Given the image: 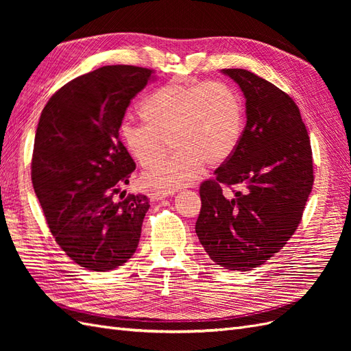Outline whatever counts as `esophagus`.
I'll use <instances>...</instances> for the list:
<instances>
[{"instance_id": "34e87169", "label": "esophagus", "mask_w": 351, "mask_h": 351, "mask_svg": "<svg viewBox=\"0 0 351 351\" xmlns=\"http://www.w3.org/2000/svg\"><path fill=\"white\" fill-rule=\"evenodd\" d=\"M169 195H171V192H164V190L161 192V190H159V192H152L149 197H151L152 200H162V199L168 197Z\"/></svg>"}]
</instances>
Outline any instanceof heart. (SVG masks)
<instances>
[{
    "label": "heart",
    "mask_w": 351,
    "mask_h": 351,
    "mask_svg": "<svg viewBox=\"0 0 351 351\" xmlns=\"http://www.w3.org/2000/svg\"><path fill=\"white\" fill-rule=\"evenodd\" d=\"M146 124L124 120L120 136L142 167L163 157L167 141L176 149L167 162L142 176L149 189L176 190L193 183L202 165L217 167L232 155L244 127L239 92L226 82H169L142 102Z\"/></svg>",
    "instance_id": "b5f03b06"
}]
</instances>
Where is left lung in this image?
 <instances>
[{
  "mask_svg": "<svg viewBox=\"0 0 351 351\" xmlns=\"http://www.w3.org/2000/svg\"><path fill=\"white\" fill-rule=\"evenodd\" d=\"M246 99V127L236 151L200 186L196 234L209 258L250 271L278 253L300 224L313 186L311 139L294 101L256 74L221 70ZM243 190L232 198L221 186Z\"/></svg>",
  "mask_w": 351,
  "mask_h": 351,
  "instance_id": "left-lung-1",
  "label": "left lung"
}]
</instances>
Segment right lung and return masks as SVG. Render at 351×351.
I'll list each match as a JSON object with an SVG mask.
<instances>
[{
    "mask_svg": "<svg viewBox=\"0 0 351 351\" xmlns=\"http://www.w3.org/2000/svg\"><path fill=\"white\" fill-rule=\"evenodd\" d=\"M151 80L149 69L105 66L64 84L40 114L32 183L57 244L89 271L121 267L139 244L151 205L123 190L136 164L120 124Z\"/></svg>",
    "mask_w": 351,
    "mask_h": 351,
    "instance_id": "1",
    "label": "right lung"
}]
</instances>
